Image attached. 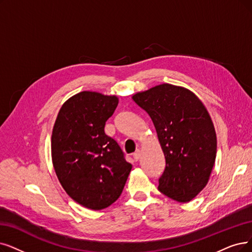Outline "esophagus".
I'll return each mask as SVG.
<instances>
[{
  "mask_svg": "<svg viewBox=\"0 0 252 252\" xmlns=\"http://www.w3.org/2000/svg\"><path fill=\"white\" fill-rule=\"evenodd\" d=\"M140 156H142V153H140V151H139V150H137L136 152L133 154V159H134L135 161H137V160H139Z\"/></svg>",
  "mask_w": 252,
  "mask_h": 252,
  "instance_id": "1",
  "label": "esophagus"
}]
</instances>
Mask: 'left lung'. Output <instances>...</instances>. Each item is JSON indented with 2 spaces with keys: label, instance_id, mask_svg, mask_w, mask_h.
I'll return each mask as SVG.
<instances>
[{
  "label": "left lung",
  "instance_id": "1",
  "mask_svg": "<svg viewBox=\"0 0 252 252\" xmlns=\"http://www.w3.org/2000/svg\"><path fill=\"white\" fill-rule=\"evenodd\" d=\"M132 99L152 120L165 157L158 189L177 202H190L208 184L216 158V132L207 108L190 90L170 84Z\"/></svg>",
  "mask_w": 252,
  "mask_h": 252
}]
</instances>
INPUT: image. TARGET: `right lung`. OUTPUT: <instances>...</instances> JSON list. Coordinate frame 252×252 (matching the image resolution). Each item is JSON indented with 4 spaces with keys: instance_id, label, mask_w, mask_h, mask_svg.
Returning <instances> with one entry per match:
<instances>
[{
    "instance_id": "1",
    "label": "right lung",
    "mask_w": 252,
    "mask_h": 252,
    "mask_svg": "<svg viewBox=\"0 0 252 252\" xmlns=\"http://www.w3.org/2000/svg\"><path fill=\"white\" fill-rule=\"evenodd\" d=\"M118 103L115 95L83 91L62 105L54 125L56 175L70 197L91 210L115 203L132 168L116 140L104 132Z\"/></svg>"
}]
</instances>
